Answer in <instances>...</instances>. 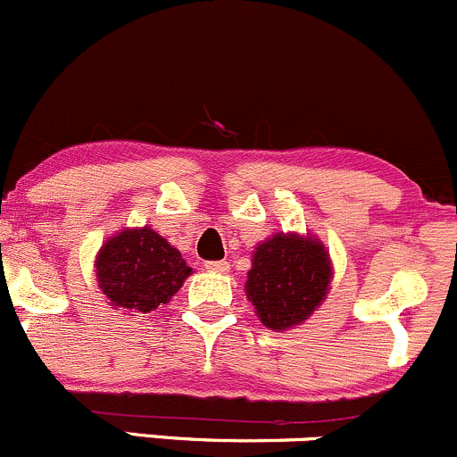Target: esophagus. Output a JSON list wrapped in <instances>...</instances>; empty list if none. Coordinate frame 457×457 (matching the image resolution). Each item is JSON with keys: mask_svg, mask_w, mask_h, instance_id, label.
Segmentation results:
<instances>
[{"mask_svg": "<svg viewBox=\"0 0 457 457\" xmlns=\"http://www.w3.org/2000/svg\"><path fill=\"white\" fill-rule=\"evenodd\" d=\"M204 266L213 272H227L228 270V262H224V260L222 262H206Z\"/></svg>", "mask_w": 457, "mask_h": 457, "instance_id": "esophagus-1", "label": "esophagus"}]
</instances>
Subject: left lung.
Segmentation results:
<instances>
[{"label": "left lung", "instance_id": "obj_1", "mask_svg": "<svg viewBox=\"0 0 457 457\" xmlns=\"http://www.w3.org/2000/svg\"><path fill=\"white\" fill-rule=\"evenodd\" d=\"M332 263L319 239L277 233L253 253L246 297L260 321L281 332L303 323L330 290Z\"/></svg>", "mask_w": 457, "mask_h": 457}]
</instances>
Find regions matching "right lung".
<instances>
[{"label":"right lung","mask_w":457,"mask_h":457,"mask_svg":"<svg viewBox=\"0 0 457 457\" xmlns=\"http://www.w3.org/2000/svg\"><path fill=\"white\" fill-rule=\"evenodd\" d=\"M94 268L110 303L136 317L169 303L191 275L180 251L149 227L125 228L107 239Z\"/></svg>","instance_id":"1"}]
</instances>
